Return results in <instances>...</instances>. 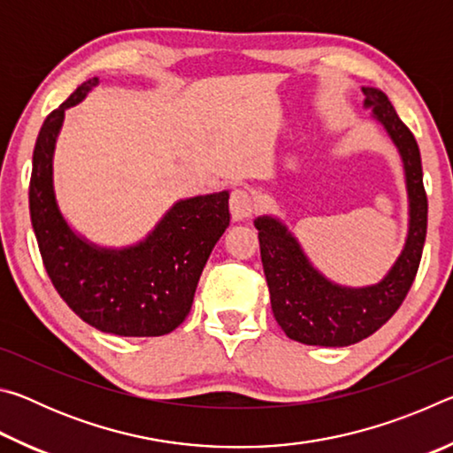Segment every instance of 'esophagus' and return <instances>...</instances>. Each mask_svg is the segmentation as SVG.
<instances>
[{"label":"esophagus","instance_id":"34e87169","mask_svg":"<svg viewBox=\"0 0 453 453\" xmlns=\"http://www.w3.org/2000/svg\"><path fill=\"white\" fill-rule=\"evenodd\" d=\"M229 211L235 221H245L254 213V194L248 188H235L229 196Z\"/></svg>","mask_w":453,"mask_h":453}]
</instances>
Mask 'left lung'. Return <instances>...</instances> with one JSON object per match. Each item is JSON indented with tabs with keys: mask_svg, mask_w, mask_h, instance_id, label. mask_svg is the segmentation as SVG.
Listing matches in <instances>:
<instances>
[{
	"mask_svg": "<svg viewBox=\"0 0 453 453\" xmlns=\"http://www.w3.org/2000/svg\"><path fill=\"white\" fill-rule=\"evenodd\" d=\"M362 91L365 105L373 107L375 118L400 148L408 178L410 234L400 259L386 280L373 288H337L313 270L286 227L272 218L256 219L273 318L289 340L308 346H351L378 332L400 310L416 280L424 251L427 196L418 142L410 127L397 118L383 91L373 88Z\"/></svg>",
	"mask_w": 453,
	"mask_h": 453,
	"instance_id": "left-lung-1",
	"label": "left lung"
}]
</instances>
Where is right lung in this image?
<instances>
[{"label":"right lung","instance_id":"1","mask_svg":"<svg viewBox=\"0 0 453 453\" xmlns=\"http://www.w3.org/2000/svg\"><path fill=\"white\" fill-rule=\"evenodd\" d=\"M88 80L45 118L34 150L29 216L45 272L72 311L99 332L153 337L173 332L189 313L197 280L229 226L227 191L180 202L148 240L124 251L96 250L61 218L51 186V156L67 107Z\"/></svg>","mask_w":453,"mask_h":453}]
</instances>
